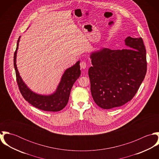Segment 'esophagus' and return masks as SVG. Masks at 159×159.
<instances>
[{"mask_svg": "<svg viewBox=\"0 0 159 159\" xmlns=\"http://www.w3.org/2000/svg\"><path fill=\"white\" fill-rule=\"evenodd\" d=\"M87 63L85 62V61H82L81 63H80V67L82 69H85V68L87 67Z\"/></svg>", "mask_w": 159, "mask_h": 159, "instance_id": "34e87169", "label": "esophagus"}]
</instances>
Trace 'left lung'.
<instances>
[{
	"instance_id": "obj_1",
	"label": "left lung",
	"mask_w": 159,
	"mask_h": 159,
	"mask_svg": "<svg viewBox=\"0 0 159 159\" xmlns=\"http://www.w3.org/2000/svg\"><path fill=\"white\" fill-rule=\"evenodd\" d=\"M128 48H102L92 52L88 75L95 103L103 109L124 105L135 95L147 71L146 51L143 39L128 37Z\"/></svg>"
}]
</instances>
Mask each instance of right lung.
<instances>
[{
    "label": "right lung",
    "instance_id": "right-lung-1",
    "mask_svg": "<svg viewBox=\"0 0 159 159\" xmlns=\"http://www.w3.org/2000/svg\"><path fill=\"white\" fill-rule=\"evenodd\" d=\"M20 39V37L18 40L16 49L14 53V67L16 71V81L24 98L35 108L43 111H59L62 110L68 103L73 85L81 75L80 61L65 71L55 92L49 95L37 94L27 88L17 69L16 59Z\"/></svg>",
    "mask_w": 159,
    "mask_h": 159
}]
</instances>
